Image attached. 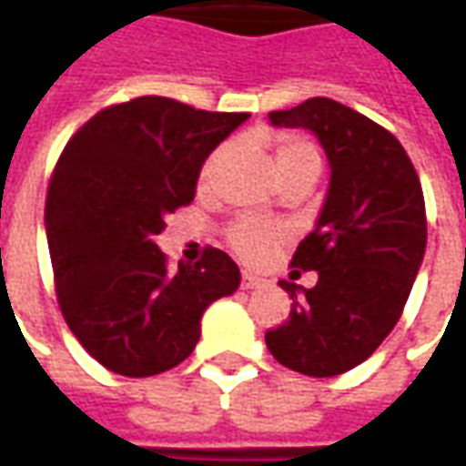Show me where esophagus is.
<instances>
[{
    "mask_svg": "<svg viewBox=\"0 0 466 466\" xmlns=\"http://www.w3.org/2000/svg\"><path fill=\"white\" fill-rule=\"evenodd\" d=\"M264 284H267V279H262V277H257V274L252 272H242L244 289H257V287H264Z\"/></svg>",
    "mask_w": 466,
    "mask_h": 466,
    "instance_id": "1",
    "label": "esophagus"
}]
</instances>
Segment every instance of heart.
Here are the masks:
<instances>
[{
  "label": "heart",
  "instance_id": "heart-1",
  "mask_svg": "<svg viewBox=\"0 0 466 466\" xmlns=\"http://www.w3.org/2000/svg\"><path fill=\"white\" fill-rule=\"evenodd\" d=\"M234 144H222L217 147L209 159L204 162L202 174H199V184L202 187H212L217 182V177L224 169V164L232 159ZM274 159H277V169L282 174V179H289V177H297V174H319V167H322V159H319V152L309 139L304 137H297V134H279L277 137V149H274ZM284 229H277V227H269V224L254 222V219H239L237 224H232V229L227 234L229 239V247L234 252L239 254L247 262H259L284 242Z\"/></svg>",
  "mask_w": 466,
  "mask_h": 466
}]
</instances>
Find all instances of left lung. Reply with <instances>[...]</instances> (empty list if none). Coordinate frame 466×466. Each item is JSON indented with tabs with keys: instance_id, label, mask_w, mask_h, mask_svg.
I'll use <instances>...</instances> for the list:
<instances>
[{
	"instance_id": "left-lung-1",
	"label": "left lung",
	"mask_w": 466,
	"mask_h": 466,
	"mask_svg": "<svg viewBox=\"0 0 466 466\" xmlns=\"http://www.w3.org/2000/svg\"><path fill=\"white\" fill-rule=\"evenodd\" d=\"M269 122L309 129L332 177L314 232L292 257L317 284L279 282L292 312L264 339L284 367L334 377L371 357L400 322L427 247L420 177L394 134L327 96L269 112Z\"/></svg>"
}]
</instances>
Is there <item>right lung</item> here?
I'll return each instance as SVG.
<instances>
[{"instance_id":"obj_1","label":"right lung","mask_w":466,"mask_h":466,"mask_svg":"<svg viewBox=\"0 0 466 466\" xmlns=\"http://www.w3.org/2000/svg\"><path fill=\"white\" fill-rule=\"evenodd\" d=\"M247 112H204L169 96L102 109L69 139L45 209L59 307L69 329L106 370L152 377L199 342L202 314L239 287L222 249L167 269L154 237L189 204L207 157Z\"/></svg>"}]
</instances>
